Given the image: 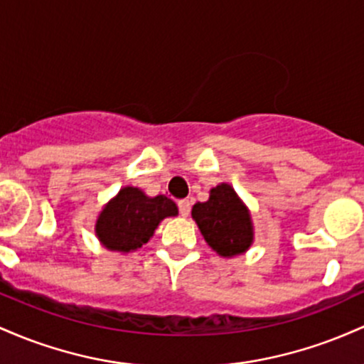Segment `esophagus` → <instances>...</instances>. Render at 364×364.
<instances>
[{
    "instance_id": "esophagus-1",
    "label": "esophagus",
    "mask_w": 364,
    "mask_h": 364,
    "mask_svg": "<svg viewBox=\"0 0 364 364\" xmlns=\"http://www.w3.org/2000/svg\"><path fill=\"white\" fill-rule=\"evenodd\" d=\"M178 211H181L182 216H189V213H191L189 199H181V201H178Z\"/></svg>"
}]
</instances>
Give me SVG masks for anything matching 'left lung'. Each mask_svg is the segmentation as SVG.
Masks as SVG:
<instances>
[{
    "label": "left lung",
    "mask_w": 364,
    "mask_h": 364,
    "mask_svg": "<svg viewBox=\"0 0 364 364\" xmlns=\"http://www.w3.org/2000/svg\"><path fill=\"white\" fill-rule=\"evenodd\" d=\"M191 215L208 246L222 258L244 255L255 242L251 211L230 183L210 189L208 201L196 203Z\"/></svg>",
    "instance_id": "1"
}]
</instances>
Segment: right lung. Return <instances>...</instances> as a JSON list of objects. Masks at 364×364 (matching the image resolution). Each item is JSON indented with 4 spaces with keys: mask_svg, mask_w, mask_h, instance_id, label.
<instances>
[{
    "mask_svg": "<svg viewBox=\"0 0 364 364\" xmlns=\"http://www.w3.org/2000/svg\"><path fill=\"white\" fill-rule=\"evenodd\" d=\"M177 215V204L166 196L151 198L139 187L127 186L100 211L94 234L108 251L127 255L148 242L161 220Z\"/></svg>",
    "mask_w": 364,
    "mask_h": 364,
    "instance_id": "1",
    "label": "right lung"
}]
</instances>
